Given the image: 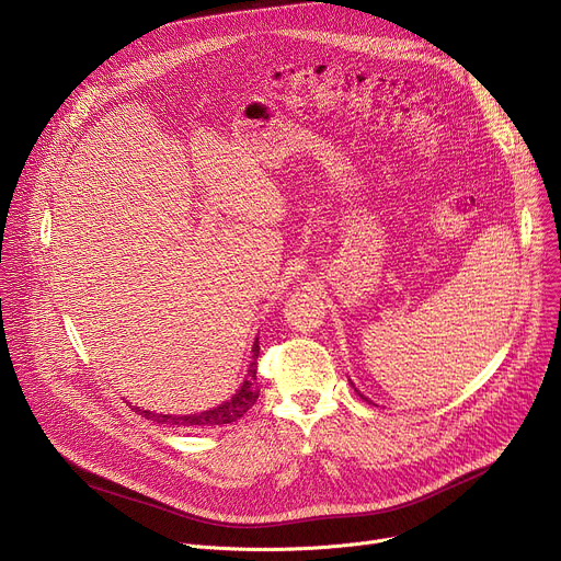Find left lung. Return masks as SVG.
Returning a JSON list of instances; mask_svg holds the SVG:
<instances>
[{
	"label": "left lung",
	"instance_id": "1",
	"mask_svg": "<svg viewBox=\"0 0 561 561\" xmlns=\"http://www.w3.org/2000/svg\"><path fill=\"white\" fill-rule=\"evenodd\" d=\"M356 392H358V390H356ZM358 397H360V399H363V401H367V403H371V401H369V399H367V397H363V394H360V392H358Z\"/></svg>",
	"mask_w": 561,
	"mask_h": 561
}]
</instances>
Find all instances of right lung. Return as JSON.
Wrapping results in <instances>:
<instances>
[{
    "instance_id": "right-lung-1",
    "label": "right lung",
    "mask_w": 561,
    "mask_h": 561,
    "mask_svg": "<svg viewBox=\"0 0 561 561\" xmlns=\"http://www.w3.org/2000/svg\"><path fill=\"white\" fill-rule=\"evenodd\" d=\"M256 356H259V343L254 341L252 363H250L248 377H245L241 390L230 401H222L220 405H216L211 410H205V413L175 417V415H156V413H148V410H139V408H133V410L146 420H153L158 424H169V426H222V424H232V422L241 420L248 413V410L254 405V401L259 399Z\"/></svg>"
}]
</instances>
